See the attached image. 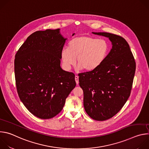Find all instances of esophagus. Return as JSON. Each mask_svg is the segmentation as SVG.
Instances as JSON below:
<instances>
[{
  "label": "esophagus",
  "mask_w": 149,
  "mask_h": 149,
  "mask_svg": "<svg viewBox=\"0 0 149 149\" xmlns=\"http://www.w3.org/2000/svg\"><path fill=\"white\" fill-rule=\"evenodd\" d=\"M78 78H79L78 76H77V75H75V82H76L77 84H78V83H79V80H78Z\"/></svg>",
  "instance_id": "34e87169"
}]
</instances>
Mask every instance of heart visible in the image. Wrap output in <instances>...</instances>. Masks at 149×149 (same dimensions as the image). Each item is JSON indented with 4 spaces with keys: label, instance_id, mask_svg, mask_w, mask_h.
<instances>
[{
    "label": "heart",
    "instance_id": "obj_1",
    "mask_svg": "<svg viewBox=\"0 0 149 149\" xmlns=\"http://www.w3.org/2000/svg\"><path fill=\"white\" fill-rule=\"evenodd\" d=\"M110 51L109 42L89 36L81 35L72 38L68 48L61 51L63 65L70 70L76 62L78 68L90 72L98 68L107 58Z\"/></svg>",
    "mask_w": 149,
    "mask_h": 149
}]
</instances>
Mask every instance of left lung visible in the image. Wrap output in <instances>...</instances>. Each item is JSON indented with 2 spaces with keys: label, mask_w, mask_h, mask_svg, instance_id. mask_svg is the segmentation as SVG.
Returning a JSON list of instances; mask_svg holds the SVG:
<instances>
[{
  "label": "left lung",
  "mask_w": 149,
  "mask_h": 149,
  "mask_svg": "<svg viewBox=\"0 0 149 149\" xmlns=\"http://www.w3.org/2000/svg\"><path fill=\"white\" fill-rule=\"evenodd\" d=\"M92 33L108 38L112 48L98 68L78 75L79 84L87 114L95 120L104 121L115 116L130 97L136 62L125 39L107 32Z\"/></svg>",
  "instance_id": "obj_1"
}]
</instances>
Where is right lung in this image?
<instances>
[{
    "label": "right lung",
    "mask_w": 149,
    "mask_h": 149,
    "mask_svg": "<svg viewBox=\"0 0 149 149\" xmlns=\"http://www.w3.org/2000/svg\"><path fill=\"white\" fill-rule=\"evenodd\" d=\"M67 39L60 29L36 31L28 36L15 55L18 95L29 112L39 118L49 119L59 114L76 86L75 75L60 65Z\"/></svg>",
    "instance_id": "right-lung-1"
}]
</instances>
